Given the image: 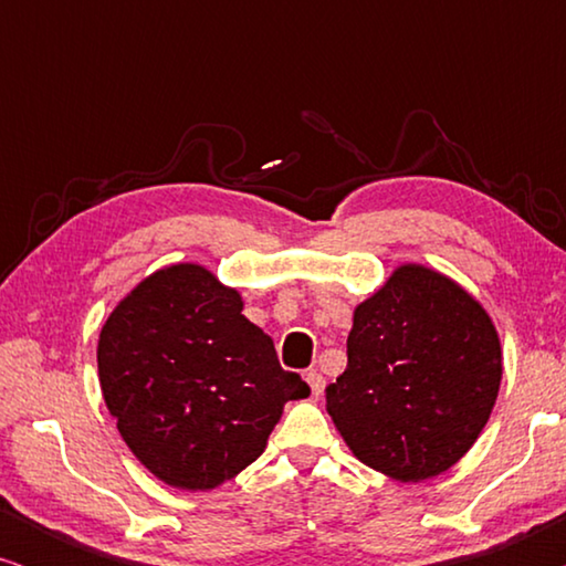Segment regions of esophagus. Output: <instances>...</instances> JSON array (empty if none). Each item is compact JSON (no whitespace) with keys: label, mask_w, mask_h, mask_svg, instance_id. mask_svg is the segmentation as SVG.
<instances>
[{"label":"esophagus","mask_w":566,"mask_h":566,"mask_svg":"<svg viewBox=\"0 0 566 566\" xmlns=\"http://www.w3.org/2000/svg\"><path fill=\"white\" fill-rule=\"evenodd\" d=\"M306 384H308V389H312L314 397H319V394L324 391V376L319 374V370H308Z\"/></svg>","instance_id":"esophagus-1"}]
</instances>
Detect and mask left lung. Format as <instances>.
Wrapping results in <instances>:
<instances>
[{
	"mask_svg": "<svg viewBox=\"0 0 566 566\" xmlns=\"http://www.w3.org/2000/svg\"><path fill=\"white\" fill-rule=\"evenodd\" d=\"M494 324L461 285L405 265L355 308L327 412L366 467L401 482L451 469L500 391Z\"/></svg>",
	"mask_w": 566,
	"mask_h": 566,
	"instance_id": "1",
	"label": "left lung"
}]
</instances>
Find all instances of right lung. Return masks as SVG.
<instances>
[{
	"label": "right lung",
	"instance_id": "right-lung-1",
	"mask_svg": "<svg viewBox=\"0 0 566 566\" xmlns=\"http://www.w3.org/2000/svg\"><path fill=\"white\" fill-rule=\"evenodd\" d=\"M105 405L130 451L180 490H213L258 459L306 381L283 370L242 298L200 265L138 283L97 343Z\"/></svg>",
	"mask_w": 566,
	"mask_h": 566
}]
</instances>
